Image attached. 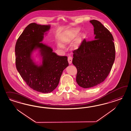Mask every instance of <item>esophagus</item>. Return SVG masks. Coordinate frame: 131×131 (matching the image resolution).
I'll return each instance as SVG.
<instances>
[{"label":"esophagus","instance_id":"esophagus-1","mask_svg":"<svg viewBox=\"0 0 131 131\" xmlns=\"http://www.w3.org/2000/svg\"><path fill=\"white\" fill-rule=\"evenodd\" d=\"M68 60L69 63L71 64V62H72V57H71V56H69L68 58Z\"/></svg>","mask_w":131,"mask_h":131}]
</instances>
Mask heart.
<instances>
[{"instance_id":"obj_1","label":"heart","mask_w":131,"mask_h":131,"mask_svg":"<svg viewBox=\"0 0 131 131\" xmlns=\"http://www.w3.org/2000/svg\"><path fill=\"white\" fill-rule=\"evenodd\" d=\"M79 33V30L77 28H72L64 32L62 36V41L65 43H69L74 39ZM81 38H83L85 36H82Z\"/></svg>"}]
</instances>
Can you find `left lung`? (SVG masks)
<instances>
[{
  "mask_svg": "<svg viewBox=\"0 0 131 131\" xmlns=\"http://www.w3.org/2000/svg\"><path fill=\"white\" fill-rule=\"evenodd\" d=\"M94 27L95 40H83L73 51L72 63L77 73L76 81L87 88L102 83L111 71L115 58V45L111 32L97 20L90 21Z\"/></svg>",
  "mask_w": 131,
  "mask_h": 131,
  "instance_id": "obj_1",
  "label": "left lung"
}]
</instances>
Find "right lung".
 <instances>
[{
	"label": "right lung",
	"instance_id": "1",
	"mask_svg": "<svg viewBox=\"0 0 131 131\" xmlns=\"http://www.w3.org/2000/svg\"><path fill=\"white\" fill-rule=\"evenodd\" d=\"M50 25L29 24L19 36L15 45L17 71L25 83L33 90L43 93L53 91L57 87L64 70L68 66L67 56H60L50 47L40 43ZM39 48L43 64L36 65L31 59L35 49Z\"/></svg>",
	"mask_w": 131,
	"mask_h": 131
}]
</instances>
